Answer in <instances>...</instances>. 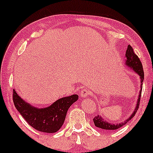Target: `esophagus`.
Masks as SVG:
<instances>
[{"mask_svg":"<svg viewBox=\"0 0 153 153\" xmlns=\"http://www.w3.org/2000/svg\"><path fill=\"white\" fill-rule=\"evenodd\" d=\"M89 94H90L89 91L87 89V88H84V89L82 90L81 91H80V97H83V98H85V97H87Z\"/></svg>","mask_w":153,"mask_h":153,"instance_id":"obj_1","label":"esophagus"}]
</instances>
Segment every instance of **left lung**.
Listing matches in <instances>:
<instances>
[{"instance_id":"obj_1","label":"left lung","mask_w":153,"mask_h":153,"mask_svg":"<svg viewBox=\"0 0 153 153\" xmlns=\"http://www.w3.org/2000/svg\"><path fill=\"white\" fill-rule=\"evenodd\" d=\"M126 65L127 66H128L129 68L133 69L134 72L137 73L139 76H140L141 90L140 91H139V99L137 103V107H136L135 110H134V112L132 113V115H131L128 119H126V120H125V121L123 122V123H120L118 124H112V123H108V122L104 120V119H102V117H100V115H97V116L94 117L93 120L96 126L98 127V128H100L104 129V130L112 131V130H116V129L120 128V127L123 126V125H125L127 122H128L131 119L133 118L134 115H135V114L137 113V111L138 110V108L139 106V102H140L141 95H142V83H143V80H144L143 67H142V62H141L140 59H139L138 56L134 53L133 48H132L130 45H128V48H127L126 52Z\"/></svg>"}]
</instances>
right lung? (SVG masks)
<instances>
[{"mask_svg": "<svg viewBox=\"0 0 153 153\" xmlns=\"http://www.w3.org/2000/svg\"><path fill=\"white\" fill-rule=\"evenodd\" d=\"M78 96L73 94L59 99L46 108H36L25 102L15 90H13V101L16 110L33 128L45 133H55L62 127L67 112Z\"/></svg>", "mask_w": 153, "mask_h": 153, "instance_id": "right-lung-1", "label": "right lung"}]
</instances>
